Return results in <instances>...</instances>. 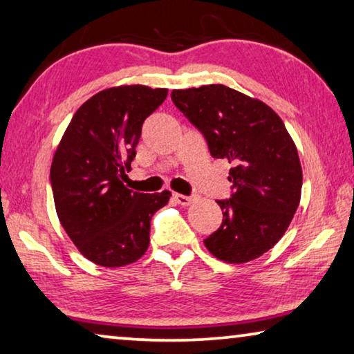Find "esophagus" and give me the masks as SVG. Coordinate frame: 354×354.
Returning <instances> with one entry per match:
<instances>
[{
  "label": "esophagus",
  "mask_w": 354,
  "mask_h": 354,
  "mask_svg": "<svg viewBox=\"0 0 354 354\" xmlns=\"http://www.w3.org/2000/svg\"><path fill=\"white\" fill-rule=\"evenodd\" d=\"M173 198H175V202L183 205V207H187V205H191L194 202L192 197H187V195H183V194H173Z\"/></svg>",
  "instance_id": "1"
}]
</instances>
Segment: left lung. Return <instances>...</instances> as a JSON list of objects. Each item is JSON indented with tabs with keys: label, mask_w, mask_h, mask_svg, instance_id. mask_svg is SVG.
<instances>
[{
	"label": "left lung",
	"mask_w": 354,
	"mask_h": 354,
	"mask_svg": "<svg viewBox=\"0 0 354 354\" xmlns=\"http://www.w3.org/2000/svg\"><path fill=\"white\" fill-rule=\"evenodd\" d=\"M171 100L211 156L234 163V194L218 202L223 224L205 246L229 263L257 259L284 235L300 202L302 167L291 135L270 106L223 84L173 91Z\"/></svg>",
	"instance_id": "1"
}]
</instances>
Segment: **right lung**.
<instances>
[{
    "label": "right lung",
    "instance_id": "right-lung-1",
    "mask_svg": "<svg viewBox=\"0 0 354 354\" xmlns=\"http://www.w3.org/2000/svg\"><path fill=\"white\" fill-rule=\"evenodd\" d=\"M167 88L119 86L95 93L73 115L50 167L60 224L79 252L102 267L133 263L149 246L151 219L170 191L124 186L145 119L165 102Z\"/></svg>",
    "mask_w": 354,
    "mask_h": 354
}]
</instances>
